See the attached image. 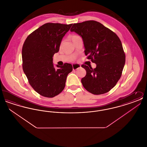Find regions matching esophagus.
I'll return each instance as SVG.
<instances>
[{"mask_svg":"<svg viewBox=\"0 0 147 147\" xmlns=\"http://www.w3.org/2000/svg\"><path fill=\"white\" fill-rule=\"evenodd\" d=\"M72 66H73V69L74 70H77L78 68L81 67V65L79 64H72Z\"/></svg>","mask_w":147,"mask_h":147,"instance_id":"esophagus-1","label":"esophagus"}]
</instances>
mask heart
I'll return each mask as SVG.
<instances>
[{
    "label": "heart",
    "instance_id": "b5f03b06",
    "mask_svg": "<svg viewBox=\"0 0 147 147\" xmlns=\"http://www.w3.org/2000/svg\"><path fill=\"white\" fill-rule=\"evenodd\" d=\"M76 36H76V35H74V36H73L71 37V38H72V37H76Z\"/></svg>",
    "mask_w": 147,
    "mask_h": 147
}]
</instances>
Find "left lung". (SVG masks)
<instances>
[{
  "label": "left lung",
  "mask_w": 147,
  "mask_h": 147,
  "mask_svg": "<svg viewBox=\"0 0 147 147\" xmlns=\"http://www.w3.org/2000/svg\"><path fill=\"white\" fill-rule=\"evenodd\" d=\"M70 30L82 37L85 55L96 64L95 69L82 65L86 71L81 80L84 88L94 95L107 92L117 84L125 64L126 56L119 37L94 20L74 24Z\"/></svg>",
  "instance_id": "8db88e82"
}]
</instances>
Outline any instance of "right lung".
I'll return each mask as SVG.
<instances>
[{
    "mask_svg": "<svg viewBox=\"0 0 147 147\" xmlns=\"http://www.w3.org/2000/svg\"><path fill=\"white\" fill-rule=\"evenodd\" d=\"M72 24L46 23L28 35L22 49V68L32 88L47 98H53L63 91L72 65L53 63L63 37Z\"/></svg>",
    "mask_w": 147,
    "mask_h": 147,
    "instance_id": "add662e5",
    "label": "right lung"
}]
</instances>
